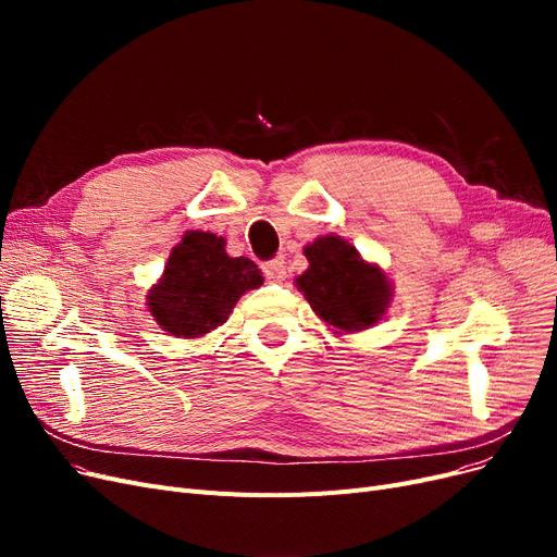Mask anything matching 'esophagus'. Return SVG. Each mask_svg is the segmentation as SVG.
I'll list each match as a JSON object with an SVG mask.
<instances>
[{
    "instance_id": "34e87169",
    "label": "esophagus",
    "mask_w": 557,
    "mask_h": 557,
    "mask_svg": "<svg viewBox=\"0 0 557 557\" xmlns=\"http://www.w3.org/2000/svg\"><path fill=\"white\" fill-rule=\"evenodd\" d=\"M262 272H264L267 281H283L285 278V260L283 258L267 260L262 264Z\"/></svg>"
}]
</instances>
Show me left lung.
I'll return each mask as SVG.
<instances>
[{
	"label": "left lung",
	"mask_w": 557,
	"mask_h": 557,
	"mask_svg": "<svg viewBox=\"0 0 557 557\" xmlns=\"http://www.w3.org/2000/svg\"><path fill=\"white\" fill-rule=\"evenodd\" d=\"M309 269L295 278L311 309L327 325L358 332L374 325L391 305V283L339 237H320L305 248Z\"/></svg>",
	"instance_id": "1"
}]
</instances>
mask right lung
Masks as SVG:
<instances>
[{"label": "right lung", "mask_w": 557, "mask_h": 557, "mask_svg": "<svg viewBox=\"0 0 557 557\" xmlns=\"http://www.w3.org/2000/svg\"><path fill=\"white\" fill-rule=\"evenodd\" d=\"M260 285L258 264L248 258H230L223 237L185 232L164 276L148 293V307L162 330L193 339L221 327L237 299Z\"/></svg>", "instance_id": "right-lung-1"}]
</instances>
